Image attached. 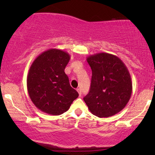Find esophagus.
Wrapping results in <instances>:
<instances>
[{"instance_id": "obj_1", "label": "esophagus", "mask_w": 155, "mask_h": 155, "mask_svg": "<svg viewBox=\"0 0 155 155\" xmlns=\"http://www.w3.org/2000/svg\"><path fill=\"white\" fill-rule=\"evenodd\" d=\"M77 92H79V97H81V90H80V89H77Z\"/></svg>"}]
</instances>
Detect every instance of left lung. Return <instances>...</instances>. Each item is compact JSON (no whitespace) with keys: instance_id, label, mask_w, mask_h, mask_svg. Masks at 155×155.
Returning <instances> with one entry per match:
<instances>
[{"instance_id":"obj_1","label":"left lung","mask_w":155,"mask_h":155,"mask_svg":"<svg viewBox=\"0 0 155 155\" xmlns=\"http://www.w3.org/2000/svg\"><path fill=\"white\" fill-rule=\"evenodd\" d=\"M92 69L89 93L84 97L92 114L111 117L122 111L130 98L133 85L130 74L116 55L101 52L89 56Z\"/></svg>"}]
</instances>
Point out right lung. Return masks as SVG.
Segmentation results:
<instances>
[{
	"label": "right lung",
	"mask_w": 155,
	"mask_h": 155,
	"mask_svg": "<svg viewBox=\"0 0 155 155\" xmlns=\"http://www.w3.org/2000/svg\"><path fill=\"white\" fill-rule=\"evenodd\" d=\"M71 56L61 49L44 51L32 63L27 77V88L32 102L51 115L67 111L79 93L71 87L65 68Z\"/></svg>",
	"instance_id": "right-lung-1"
}]
</instances>
